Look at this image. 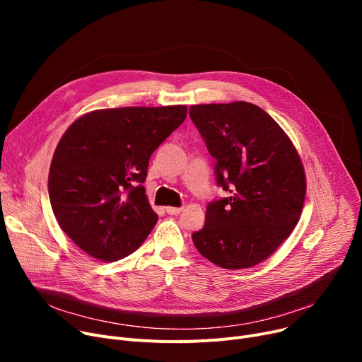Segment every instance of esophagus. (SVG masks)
Wrapping results in <instances>:
<instances>
[{
	"mask_svg": "<svg viewBox=\"0 0 362 362\" xmlns=\"http://www.w3.org/2000/svg\"><path fill=\"white\" fill-rule=\"evenodd\" d=\"M183 208L182 206H167L165 208V213L170 214V216H177L182 213Z\"/></svg>",
	"mask_w": 362,
	"mask_h": 362,
	"instance_id": "1",
	"label": "esophagus"
}]
</instances>
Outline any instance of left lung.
<instances>
[{"label":"left lung","instance_id":"left-lung-1","mask_svg":"<svg viewBox=\"0 0 362 362\" xmlns=\"http://www.w3.org/2000/svg\"><path fill=\"white\" fill-rule=\"evenodd\" d=\"M214 158L216 182L229 192L206 205L192 240L206 259L227 270L250 269L270 257L296 226L305 173L286 133L251 103L189 108Z\"/></svg>","mask_w":362,"mask_h":362}]
</instances>
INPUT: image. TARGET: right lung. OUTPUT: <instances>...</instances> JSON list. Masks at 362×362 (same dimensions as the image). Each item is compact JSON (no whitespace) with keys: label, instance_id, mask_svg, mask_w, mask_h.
Masks as SVG:
<instances>
[{"label":"right lung","instance_id":"add662e5","mask_svg":"<svg viewBox=\"0 0 362 362\" xmlns=\"http://www.w3.org/2000/svg\"><path fill=\"white\" fill-rule=\"evenodd\" d=\"M186 119L185 105L97 110L76 120L55 148L48 176L54 216L93 258L136 251L158 216L145 195L149 158Z\"/></svg>","mask_w":362,"mask_h":362}]
</instances>
